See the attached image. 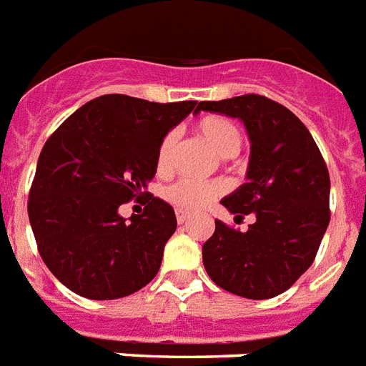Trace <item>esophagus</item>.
I'll use <instances>...</instances> for the list:
<instances>
[{"instance_id": "esophagus-1", "label": "esophagus", "mask_w": 366, "mask_h": 366, "mask_svg": "<svg viewBox=\"0 0 366 366\" xmlns=\"http://www.w3.org/2000/svg\"><path fill=\"white\" fill-rule=\"evenodd\" d=\"M175 217H177V223L179 224H185L187 223V219H189V213H185V212H175Z\"/></svg>"}]
</instances>
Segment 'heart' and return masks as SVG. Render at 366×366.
<instances>
[{"mask_svg": "<svg viewBox=\"0 0 366 366\" xmlns=\"http://www.w3.org/2000/svg\"><path fill=\"white\" fill-rule=\"evenodd\" d=\"M197 132L223 159L236 157L244 145V134L238 124L227 117H204L197 124ZM175 145H177V134L175 132H168L162 137L159 151H157V169L160 174L168 172L172 166ZM221 192H223V187L219 183H198V181L181 179L166 189L164 197L172 206L181 212H197V209L207 206L213 198H217Z\"/></svg>", "mask_w": 366, "mask_h": 366, "instance_id": "obj_1", "label": "heart"}]
</instances>
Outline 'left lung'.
Listing matches in <instances>:
<instances>
[{"label":"left lung","mask_w":366,"mask_h":366,"mask_svg":"<svg viewBox=\"0 0 366 366\" xmlns=\"http://www.w3.org/2000/svg\"><path fill=\"white\" fill-rule=\"evenodd\" d=\"M200 111L244 122L251 142L247 181L221 204L236 219L255 217L245 232L215 221L202 247L204 268L229 293L277 297L312 266L331 221L325 160L299 117L266 96L200 102L194 113Z\"/></svg>","instance_id":"1"}]
</instances>
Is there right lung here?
Wrapping results in <instances>:
<instances>
[{
  "label": "right lung",
  "instance_id": "1",
  "mask_svg": "<svg viewBox=\"0 0 366 366\" xmlns=\"http://www.w3.org/2000/svg\"><path fill=\"white\" fill-rule=\"evenodd\" d=\"M197 102L105 94L56 128L37 160L28 217L46 268L69 291L92 300L122 299L145 287L175 232L174 207L147 192L162 137ZM146 198L128 222L118 207Z\"/></svg>",
  "mask_w": 366,
  "mask_h": 366
}]
</instances>
